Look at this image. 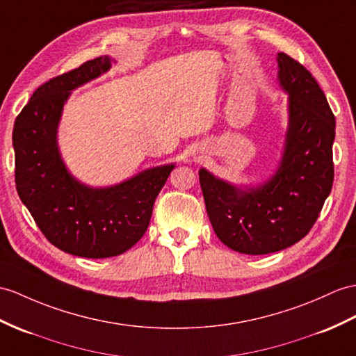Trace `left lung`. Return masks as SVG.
<instances>
[{
  "instance_id": "obj_1",
  "label": "left lung",
  "mask_w": 356,
  "mask_h": 356,
  "mask_svg": "<svg viewBox=\"0 0 356 356\" xmlns=\"http://www.w3.org/2000/svg\"><path fill=\"white\" fill-rule=\"evenodd\" d=\"M278 76L290 95V125L278 170L241 190L199 170L208 218L223 245L249 255L278 252L313 228L334 183L335 116L316 78L278 54Z\"/></svg>"
}]
</instances>
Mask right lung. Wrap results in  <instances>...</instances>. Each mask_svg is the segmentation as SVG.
<instances>
[{
    "label": "right lung",
    "mask_w": 356,
    "mask_h": 356,
    "mask_svg": "<svg viewBox=\"0 0 356 356\" xmlns=\"http://www.w3.org/2000/svg\"><path fill=\"white\" fill-rule=\"evenodd\" d=\"M97 57L51 78L33 93L13 127L15 183L22 204L51 245L76 257L108 258L133 248L148 229L155 197L173 164L148 169L107 188H90L69 175L56 134L69 92L107 72Z\"/></svg>",
    "instance_id": "obj_1"
}]
</instances>
